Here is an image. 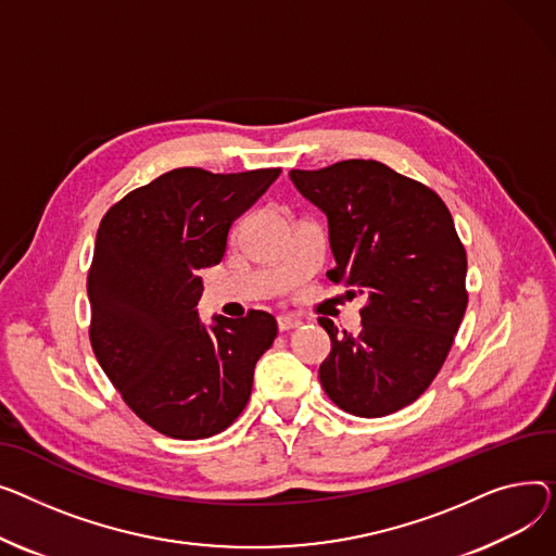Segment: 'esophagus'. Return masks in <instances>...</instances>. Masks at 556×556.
Masks as SVG:
<instances>
[{
	"label": "esophagus",
	"instance_id": "esophagus-1",
	"mask_svg": "<svg viewBox=\"0 0 556 556\" xmlns=\"http://www.w3.org/2000/svg\"><path fill=\"white\" fill-rule=\"evenodd\" d=\"M296 328H301V318L291 316V314H280L278 316V330L280 332H291V330H296Z\"/></svg>",
	"mask_w": 556,
	"mask_h": 556
}]
</instances>
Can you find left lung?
<instances>
[{
    "label": "left lung",
    "mask_w": 556,
    "mask_h": 556,
    "mask_svg": "<svg viewBox=\"0 0 556 556\" xmlns=\"http://www.w3.org/2000/svg\"><path fill=\"white\" fill-rule=\"evenodd\" d=\"M328 217L345 296H366L358 334L320 318L332 350L318 368L328 397L356 417H383L431 386L467 309V253L438 194L372 159L291 170Z\"/></svg>",
    "instance_id": "left-lung-1"
}]
</instances>
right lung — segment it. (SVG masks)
I'll use <instances>...</instances> for the list:
<instances>
[{
  "instance_id": "right-lung-1",
  "label": "right lung",
  "mask_w": 556,
  "mask_h": 556,
  "mask_svg": "<svg viewBox=\"0 0 556 556\" xmlns=\"http://www.w3.org/2000/svg\"><path fill=\"white\" fill-rule=\"evenodd\" d=\"M278 175L177 168L127 192L98 226L89 341L125 404L163 435H217L251 397L276 318L251 309L204 325L194 307L204 291L200 271L222 263L228 228Z\"/></svg>"
}]
</instances>
